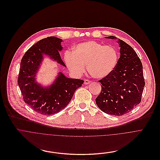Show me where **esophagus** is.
Here are the masks:
<instances>
[{"mask_svg": "<svg viewBox=\"0 0 160 160\" xmlns=\"http://www.w3.org/2000/svg\"><path fill=\"white\" fill-rule=\"evenodd\" d=\"M91 82V81H89V80H88V79H85L84 80V84L85 85H88V84H90Z\"/></svg>", "mask_w": 160, "mask_h": 160, "instance_id": "1", "label": "esophagus"}]
</instances>
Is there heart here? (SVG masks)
I'll use <instances>...</instances> for the list:
<instances>
[{
	"label": "heart",
	"mask_w": 160,
	"mask_h": 160,
	"mask_svg": "<svg viewBox=\"0 0 160 160\" xmlns=\"http://www.w3.org/2000/svg\"><path fill=\"white\" fill-rule=\"evenodd\" d=\"M64 60L69 69L76 75H81L86 65L91 75L97 79L110 76L115 70L118 60L117 50L95 42L88 41L78 44L73 52L67 51Z\"/></svg>",
	"instance_id": "obj_1"
}]
</instances>
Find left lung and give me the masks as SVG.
Returning a JSON list of instances; mask_svg holds the SVG:
<instances>
[{
  "label": "left lung",
  "instance_id": "left-lung-1",
  "mask_svg": "<svg viewBox=\"0 0 160 160\" xmlns=\"http://www.w3.org/2000/svg\"><path fill=\"white\" fill-rule=\"evenodd\" d=\"M105 38L117 40L120 56L113 72L99 81L102 84V91L96 103L107 114L121 116L129 113L141 101L145 86L142 65L129 45L113 36Z\"/></svg>",
  "mask_w": 160,
  "mask_h": 160
}]
</instances>
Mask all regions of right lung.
I'll return each mask as SVG.
<instances>
[{"instance_id":"1","label":"right lung","mask_w":160,"mask_h":160,"mask_svg":"<svg viewBox=\"0 0 160 160\" xmlns=\"http://www.w3.org/2000/svg\"><path fill=\"white\" fill-rule=\"evenodd\" d=\"M63 40L55 37L42 39L29 48L24 55L19 69L18 85L24 102L34 111L45 115L57 113L71 102L75 91L81 87L83 80L67 78L58 72L48 86L38 83L37 76L45 57L66 68L59 52Z\"/></svg>"}]
</instances>
